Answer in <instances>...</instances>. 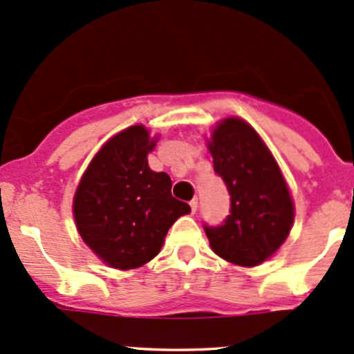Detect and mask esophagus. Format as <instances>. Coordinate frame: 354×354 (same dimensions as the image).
<instances>
[{
  "label": "esophagus",
  "instance_id": "34e87169",
  "mask_svg": "<svg viewBox=\"0 0 354 354\" xmlns=\"http://www.w3.org/2000/svg\"><path fill=\"white\" fill-rule=\"evenodd\" d=\"M189 207H192V213L196 212V208H198V200H196V198H193V200L189 201Z\"/></svg>",
  "mask_w": 354,
  "mask_h": 354
}]
</instances>
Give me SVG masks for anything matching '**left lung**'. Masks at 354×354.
<instances>
[{
	"mask_svg": "<svg viewBox=\"0 0 354 354\" xmlns=\"http://www.w3.org/2000/svg\"><path fill=\"white\" fill-rule=\"evenodd\" d=\"M213 169L230 195V215L205 234L228 262L254 267L269 259L289 235L294 205L281 169L259 134L242 119H225L213 131Z\"/></svg>",
	"mask_w": 354,
	"mask_h": 354,
	"instance_id": "left-lung-1",
	"label": "left lung"
}]
</instances>
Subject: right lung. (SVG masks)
<instances>
[{
    "label": "right lung",
    "instance_id": "add662e5",
    "mask_svg": "<svg viewBox=\"0 0 354 354\" xmlns=\"http://www.w3.org/2000/svg\"><path fill=\"white\" fill-rule=\"evenodd\" d=\"M154 147L142 126L111 139L92 159L73 198L80 236L114 269H136L161 250L169 227L189 205L171 195V178L147 166Z\"/></svg>",
    "mask_w": 354,
    "mask_h": 354
}]
</instances>
